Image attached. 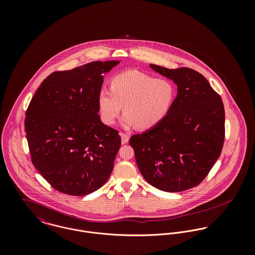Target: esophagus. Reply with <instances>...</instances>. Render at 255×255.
Instances as JSON below:
<instances>
[{
  "label": "esophagus",
  "instance_id": "1",
  "mask_svg": "<svg viewBox=\"0 0 255 255\" xmlns=\"http://www.w3.org/2000/svg\"><path fill=\"white\" fill-rule=\"evenodd\" d=\"M120 135H121V137H122V143H123V144H126V143L128 142L129 136H128V134H126V133H124V132H121Z\"/></svg>",
  "mask_w": 255,
  "mask_h": 255
}]
</instances>
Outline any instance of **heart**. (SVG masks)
I'll use <instances>...</instances> for the list:
<instances>
[{"label": "heart", "instance_id": "1", "mask_svg": "<svg viewBox=\"0 0 255 255\" xmlns=\"http://www.w3.org/2000/svg\"><path fill=\"white\" fill-rule=\"evenodd\" d=\"M176 96L172 81L138 71H127L113 77L111 88H100L97 104L101 120L107 126L115 124L123 108L125 126L135 125L139 129H149L165 120Z\"/></svg>", "mask_w": 255, "mask_h": 255}]
</instances>
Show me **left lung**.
<instances>
[{"instance_id":"obj_1","label":"left lung","mask_w":255,"mask_h":255,"mask_svg":"<svg viewBox=\"0 0 255 255\" xmlns=\"http://www.w3.org/2000/svg\"><path fill=\"white\" fill-rule=\"evenodd\" d=\"M150 68L178 86L169 115L134 134L129 144L142 177L154 187L179 192L196 186L217 161L225 139L222 98L201 73L189 69Z\"/></svg>"}]
</instances>
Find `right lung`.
I'll return each instance as SVG.
<instances>
[{"label":"right lung","mask_w":255,"mask_h":255,"mask_svg":"<svg viewBox=\"0 0 255 255\" xmlns=\"http://www.w3.org/2000/svg\"><path fill=\"white\" fill-rule=\"evenodd\" d=\"M119 63L98 61L51 73L26 110L24 128L31 161L60 192L86 195L109 179L121 137L101 122L97 95L103 74Z\"/></svg>","instance_id":"add662e5"}]
</instances>
